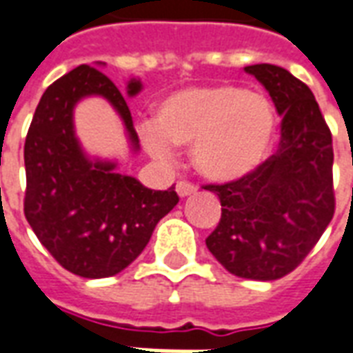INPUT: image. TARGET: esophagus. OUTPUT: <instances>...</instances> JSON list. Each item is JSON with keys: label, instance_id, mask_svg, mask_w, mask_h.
<instances>
[{"label": "esophagus", "instance_id": "34e87169", "mask_svg": "<svg viewBox=\"0 0 353 353\" xmlns=\"http://www.w3.org/2000/svg\"><path fill=\"white\" fill-rule=\"evenodd\" d=\"M176 190L179 196L185 198V196H190V194H194V192L198 190V187L194 183H190V181H177Z\"/></svg>", "mask_w": 353, "mask_h": 353}]
</instances>
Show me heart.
Instances as JSON below:
<instances>
[{"instance_id":"obj_1","label":"heart","mask_w":353,"mask_h":353,"mask_svg":"<svg viewBox=\"0 0 353 353\" xmlns=\"http://www.w3.org/2000/svg\"><path fill=\"white\" fill-rule=\"evenodd\" d=\"M275 134V112L260 93L234 83L194 85L172 93L157 106L145 145L170 157V145H192V163L213 181H236L265 161Z\"/></svg>"}]
</instances>
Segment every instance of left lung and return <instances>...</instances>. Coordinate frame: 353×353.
I'll return each instance as SVG.
<instances>
[{
	"instance_id": "obj_1",
	"label": "left lung",
	"mask_w": 353,
	"mask_h": 353,
	"mask_svg": "<svg viewBox=\"0 0 353 353\" xmlns=\"http://www.w3.org/2000/svg\"><path fill=\"white\" fill-rule=\"evenodd\" d=\"M245 70L283 116L281 142L249 176L203 185L223 210L205 245L232 275L276 281L307 258L333 219V140L307 83L279 65Z\"/></svg>"
}]
</instances>
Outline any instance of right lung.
Segmentation results:
<instances>
[{
	"instance_id": "add662e5",
	"label": "right lung",
	"mask_w": 353,
	"mask_h": 353,
	"mask_svg": "<svg viewBox=\"0 0 353 353\" xmlns=\"http://www.w3.org/2000/svg\"><path fill=\"white\" fill-rule=\"evenodd\" d=\"M140 80H130L137 95ZM85 95L106 97L119 112L138 148L127 101L116 83L90 65L57 78L44 91L23 143V215L56 262L83 279L123 271L150 243L157 223L179 196L151 190L134 177L114 172L112 163H91L72 130V108Z\"/></svg>"
}]
</instances>
